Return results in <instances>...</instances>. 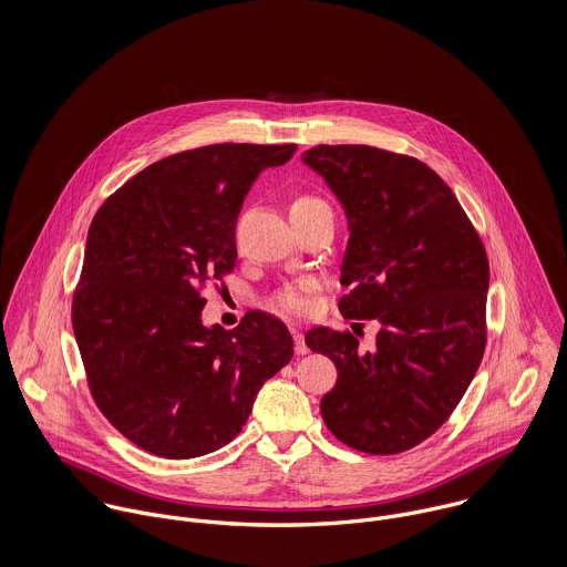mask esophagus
<instances>
[{
    "label": "esophagus",
    "mask_w": 567,
    "mask_h": 567,
    "mask_svg": "<svg viewBox=\"0 0 567 567\" xmlns=\"http://www.w3.org/2000/svg\"><path fill=\"white\" fill-rule=\"evenodd\" d=\"M292 338H295V351H297V355H306L310 349H308V344H306L303 333H301L299 329H292Z\"/></svg>",
    "instance_id": "obj_1"
}]
</instances>
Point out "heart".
Wrapping results in <instances>:
<instances>
[{
    "mask_svg": "<svg viewBox=\"0 0 567 567\" xmlns=\"http://www.w3.org/2000/svg\"><path fill=\"white\" fill-rule=\"evenodd\" d=\"M317 205H323L319 198H312V196H299L292 200L290 205V212H299V209H310V207H317ZM277 306L284 310V312H290V315H303L310 310L312 301H310V295H308V288H290L286 292L279 295L277 299Z\"/></svg>",
    "mask_w": 567,
    "mask_h": 567,
    "instance_id": "obj_1",
    "label": "heart"
}]
</instances>
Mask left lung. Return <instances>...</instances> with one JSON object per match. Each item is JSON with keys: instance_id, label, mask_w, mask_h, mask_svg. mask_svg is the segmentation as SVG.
Here are the masks:
<instances>
[{"instance_id": "1", "label": "left lung", "mask_w": 567, "mask_h": 567, "mask_svg": "<svg viewBox=\"0 0 567 567\" xmlns=\"http://www.w3.org/2000/svg\"><path fill=\"white\" fill-rule=\"evenodd\" d=\"M303 163L340 200L349 243L338 303L378 321L371 349L351 331L315 327L333 360L321 400L331 434L367 454H400L432 436L470 389L486 344L485 246L445 181L425 163L371 146H317Z\"/></svg>"}]
</instances>
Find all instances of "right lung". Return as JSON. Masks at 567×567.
<instances>
[{
    "label": "right lung",
    "instance_id": "add662e5",
    "mask_svg": "<svg viewBox=\"0 0 567 567\" xmlns=\"http://www.w3.org/2000/svg\"><path fill=\"white\" fill-rule=\"evenodd\" d=\"M295 144H214L148 165L93 216L72 323L91 395L137 447L172 461L220 450L292 358L279 319L203 323L209 281L236 268L255 178Z\"/></svg>",
    "mask_w": 567,
    "mask_h": 567
}]
</instances>
